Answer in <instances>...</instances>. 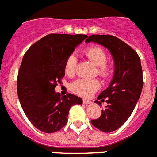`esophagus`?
Instances as JSON below:
<instances>
[{"mask_svg":"<svg viewBox=\"0 0 157 157\" xmlns=\"http://www.w3.org/2000/svg\"><path fill=\"white\" fill-rule=\"evenodd\" d=\"M82 102H83V104H85V105H89V104H91V100H86V99H84V100H82Z\"/></svg>","mask_w":157,"mask_h":157,"instance_id":"esophagus-1","label":"esophagus"}]
</instances>
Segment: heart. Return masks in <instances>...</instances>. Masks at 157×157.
Instances as JSON below:
<instances>
[{"label":"heart","mask_w":157,"mask_h":157,"mask_svg":"<svg viewBox=\"0 0 157 157\" xmlns=\"http://www.w3.org/2000/svg\"><path fill=\"white\" fill-rule=\"evenodd\" d=\"M83 55L97 66V74L103 78L109 77L111 74V66L106 62L107 55L100 47H90L83 52ZM77 58L71 55L65 63V72L69 76H73L76 71ZM71 88L75 93L83 97H89L100 88V82L96 79L79 78L73 82Z\"/></svg>","instance_id":"1"}]
</instances>
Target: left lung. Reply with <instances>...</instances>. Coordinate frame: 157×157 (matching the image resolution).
<instances>
[{
	"mask_svg": "<svg viewBox=\"0 0 157 157\" xmlns=\"http://www.w3.org/2000/svg\"><path fill=\"white\" fill-rule=\"evenodd\" d=\"M86 43L94 42L106 48L114 60V74L109 86L98 96L107 98L108 105L99 118L91 120L95 127L104 132L120 128L130 117L140 99L143 84V71L137 52L125 42L109 35H92ZM99 105L101 103L96 100Z\"/></svg>",
	"mask_w": 157,
	"mask_h": 157,
	"instance_id": "8db88e82",
	"label": "left lung"
}]
</instances>
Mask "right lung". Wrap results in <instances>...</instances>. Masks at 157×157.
<instances>
[{
  "mask_svg": "<svg viewBox=\"0 0 157 157\" xmlns=\"http://www.w3.org/2000/svg\"><path fill=\"white\" fill-rule=\"evenodd\" d=\"M86 35L50 34L29 48L22 58L17 79V96L26 116L35 127L54 133L67 123L70 109L82 100L73 94L55 91L65 76L66 59Z\"/></svg>",
  "mask_w": 157,
  "mask_h": 157,
  "instance_id": "right-lung-1",
  "label": "right lung"
}]
</instances>
